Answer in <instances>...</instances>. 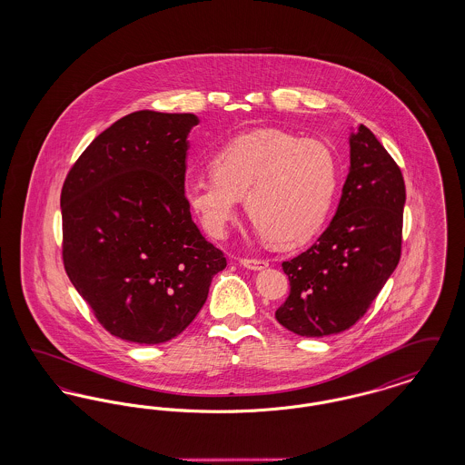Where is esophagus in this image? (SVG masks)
<instances>
[{
    "instance_id": "1",
    "label": "esophagus",
    "mask_w": 465,
    "mask_h": 465,
    "mask_svg": "<svg viewBox=\"0 0 465 465\" xmlns=\"http://www.w3.org/2000/svg\"><path fill=\"white\" fill-rule=\"evenodd\" d=\"M241 265L256 272V270H265L266 266H268V262L258 260V258H243V260H241Z\"/></svg>"
}]
</instances>
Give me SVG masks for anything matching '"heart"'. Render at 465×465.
Returning <instances> with one entry per match:
<instances>
[{"instance_id":"obj_1","label":"heart","mask_w":465,"mask_h":465,"mask_svg":"<svg viewBox=\"0 0 465 465\" xmlns=\"http://www.w3.org/2000/svg\"><path fill=\"white\" fill-rule=\"evenodd\" d=\"M338 184L331 148L279 129L230 141L213 158V173L190 174L183 192L203 228L223 237L241 199L254 228L275 245H296L326 222Z\"/></svg>"}]
</instances>
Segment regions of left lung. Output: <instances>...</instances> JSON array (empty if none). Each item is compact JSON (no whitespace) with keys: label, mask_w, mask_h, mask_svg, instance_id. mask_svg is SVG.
<instances>
[{"label":"left lung","mask_w":465,"mask_h":465,"mask_svg":"<svg viewBox=\"0 0 465 465\" xmlns=\"http://www.w3.org/2000/svg\"><path fill=\"white\" fill-rule=\"evenodd\" d=\"M351 167L330 226L284 262L291 292L275 319L300 336L345 331L366 313L401 258L404 179L366 125L351 133Z\"/></svg>","instance_id":"8db88e82"}]
</instances>
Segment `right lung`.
Masks as SVG:
<instances>
[{"mask_svg":"<svg viewBox=\"0 0 465 465\" xmlns=\"http://www.w3.org/2000/svg\"><path fill=\"white\" fill-rule=\"evenodd\" d=\"M193 113L135 111L99 134L63 193L67 277L113 336L155 345L184 331L226 266L183 184Z\"/></svg>","mask_w":465,"mask_h":465,"instance_id":"obj_1","label":"right lung"}]
</instances>
